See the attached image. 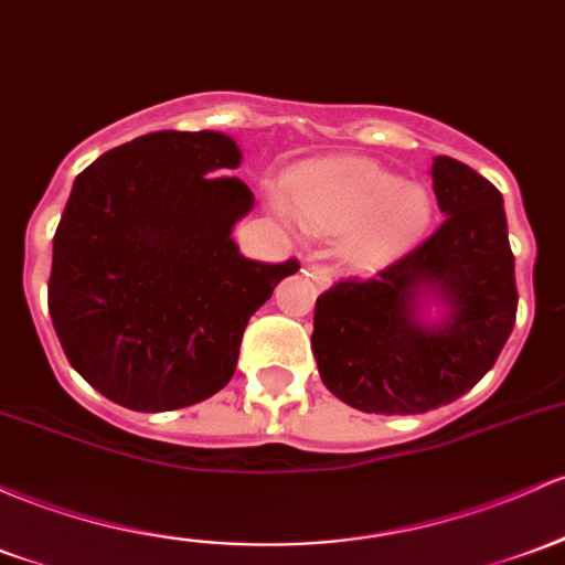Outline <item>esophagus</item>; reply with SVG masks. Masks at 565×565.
Segmentation results:
<instances>
[{"label": "esophagus", "instance_id": "obj_1", "mask_svg": "<svg viewBox=\"0 0 565 565\" xmlns=\"http://www.w3.org/2000/svg\"><path fill=\"white\" fill-rule=\"evenodd\" d=\"M306 276H311L316 284H319V287H330V281H332V276H330V270L324 268V265H319V263H313V265H308L306 268Z\"/></svg>", "mask_w": 565, "mask_h": 565}]
</instances>
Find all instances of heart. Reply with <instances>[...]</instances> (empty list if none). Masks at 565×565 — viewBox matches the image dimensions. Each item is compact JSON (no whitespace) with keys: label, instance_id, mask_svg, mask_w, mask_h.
<instances>
[{"label":"heart","instance_id":"obj_1","mask_svg":"<svg viewBox=\"0 0 565 565\" xmlns=\"http://www.w3.org/2000/svg\"><path fill=\"white\" fill-rule=\"evenodd\" d=\"M284 201L302 227L349 235L345 252L362 268L407 252L431 222V198L370 160H319L284 184Z\"/></svg>","mask_w":565,"mask_h":565}]
</instances>
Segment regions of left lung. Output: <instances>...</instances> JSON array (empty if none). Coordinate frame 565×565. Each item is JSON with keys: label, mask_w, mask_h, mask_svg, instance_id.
Returning a JSON list of instances; mask_svg holds the SVG:
<instances>
[{"label": "left lung", "mask_w": 565, "mask_h": 565, "mask_svg": "<svg viewBox=\"0 0 565 565\" xmlns=\"http://www.w3.org/2000/svg\"><path fill=\"white\" fill-rule=\"evenodd\" d=\"M443 225L375 276L319 295L313 356L324 386L362 413L415 415L456 402L493 367L514 327L518 287L501 192L461 160L431 166ZM449 306L439 328L418 296Z\"/></svg>", "instance_id": "left-lung-1"}]
</instances>
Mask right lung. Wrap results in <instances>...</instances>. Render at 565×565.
<instances>
[{"label":"right lung","instance_id":"1","mask_svg":"<svg viewBox=\"0 0 565 565\" xmlns=\"http://www.w3.org/2000/svg\"><path fill=\"white\" fill-rule=\"evenodd\" d=\"M238 163L225 134L154 131L74 179L47 308L72 367L128 411H179L225 388L254 311L300 268L235 246L254 206L227 177Z\"/></svg>","mask_w":565,"mask_h":565}]
</instances>
